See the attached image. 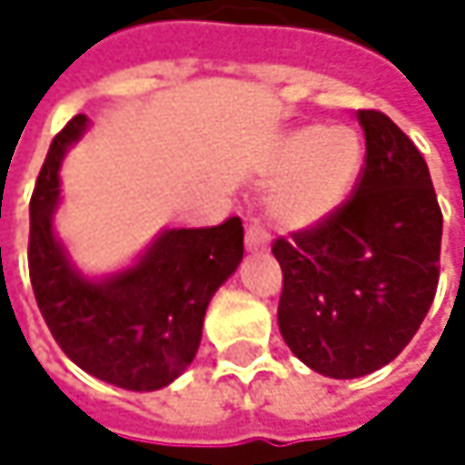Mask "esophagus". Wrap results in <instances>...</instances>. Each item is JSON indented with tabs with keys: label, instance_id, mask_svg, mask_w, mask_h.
Wrapping results in <instances>:
<instances>
[{
	"label": "esophagus",
	"instance_id": "obj_1",
	"mask_svg": "<svg viewBox=\"0 0 465 465\" xmlns=\"http://www.w3.org/2000/svg\"><path fill=\"white\" fill-rule=\"evenodd\" d=\"M244 247H247L250 252H263V250H269V233H266V229H263L255 218H250L247 226H244Z\"/></svg>",
	"mask_w": 465,
	"mask_h": 465
}]
</instances>
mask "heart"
<instances>
[{
    "mask_svg": "<svg viewBox=\"0 0 465 465\" xmlns=\"http://www.w3.org/2000/svg\"><path fill=\"white\" fill-rule=\"evenodd\" d=\"M363 163L361 134L347 124L302 126L272 147L274 180L269 213L285 229H310L331 218L352 193Z\"/></svg>",
    "mask_w": 465,
    "mask_h": 465,
    "instance_id": "1",
    "label": "heart"
}]
</instances>
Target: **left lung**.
I'll use <instances>...</instances> for the list:
<instances>
[{"label":"left lung","mask_w":465,"mask_h":465,"mask_svg":"<svg viewBox=\"0 0 465 465\" xmlns=\"http://www.w3.org/2000/svg\"><path fill=\"white\" fill-rule=\"evenodd\" d=\"M366 155L347 202L272 244L282 269L277 323L310 369L352 380L391 363L439 285L441 210L428 163L385 113L358 110Z\"/></svg>","instance_id":"obj_1"}]
</instances>
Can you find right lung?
Here are the masks:
<instances>
[{
	"instance_id": "1",
	"label": "right lung",
	"mask_w": 465,
	"mask_h": 465,
	"mask_svg": "<svg viewBox=\"0 0 465 465\" xmlns=\"http://www.w3.org/2000/svg\"><path fill=\"white\" fill-rule=\"evenodd\" d=\"M85 121L74 115L53 137L32 193L35 299L53 339L83 371L126 391H158L193 361L207 304L244 255V229L239 218L207 229H172L137 266L104 282L80 277L53 236V210L61 158L85 132Z\"/></svg>"
}]
</instances>
